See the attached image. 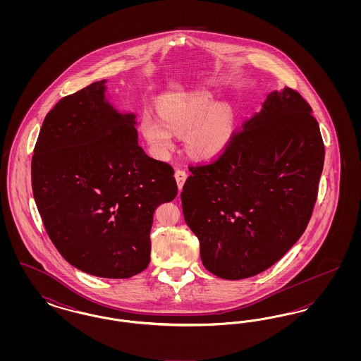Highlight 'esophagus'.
<instances>
[{
    "mask_svg": "<svg viewBox=\"0 0 361 361\" xmlns=\"http://www.w3.org/2000/svg\"><path fill=\"white\" fill-rule=\"evenodd\" d=\"M174 177H176V181H177V187L178 189L181 190L183 189V185H184V183H185V180H187V173L184 172V171H180V169H177L176 173H174Z\"/></svg>",
    "mask_w": 361,
    "mask_h": 361,
    "instance_id": "34e87169",
    "label": "esophagus"
}]
</instances>
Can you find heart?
I'll list each match as a JSON object with an SVG mask.
<instances>
[{
  "label": "heart",
  "instance_id": "obj_1",
  "mask_svg": "<svg viewBox=\"0 0 361 361\" xmlns=\"http://www.w3.org/2000/svg\"><path fill=\"white\" fill-rule=\"evenodd\" d=\"M158 111L159 115L146 109L140 116V131L157 157L169 153L176 140L174 133L187 131L189 154L202 159L222 154L231 142L234 111L228 104H215L208 90L164 94Z\"/></svg>",
  "mask_w": 361,
  "mask_h": 361
}]
</instances>
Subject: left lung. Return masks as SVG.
Returning a JSON list of instances; mask_svg holds the SVG:
<instances>
[{"label":"left lung","instance_id":"obj_1","mask_svg":"<svg viewBox=\"0 0 361 361\" xmlns=\"http://www.w3.org/2000/svg\"><path fill=\"white\" fill-rule=\"evenodd\" d=\"M324 161L311 106L286 86L268 94L218 159L190 166L183 214L207 271L240 280L283 257L307 227Z\"/></svg>","mask_w":361,"mask_h":361}]
</instances>
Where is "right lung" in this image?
Masks as SVG:
<instances>
[{
  "label": "right lung",
  "mask_w": 361,
  "mask_h": 361,
  "mask_svg": "<svg viewBox=\"0 0 361 361\" xmlns=\"http://www.w3.org/2000/svg\"><path fill=\"white\" fill-rule=\"evenodd\" d=\"M105 80L46 115L31 164L35 202L56 250L77 269L127 279L150 262L155 208L177 195L174 171L137 145L134 114L105 99Z\"/></svg>",
  "instance_id": "right-lung-1"
}]
</instances>
